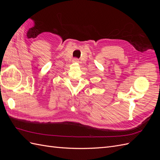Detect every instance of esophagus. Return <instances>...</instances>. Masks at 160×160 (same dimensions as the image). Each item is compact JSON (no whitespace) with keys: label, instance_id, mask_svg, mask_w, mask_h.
<instances>
[{"label":"esophagus","instance_id":"34e87169","mask_svg":"<svg viewBox=\"0 0 160 160\" xmlns=\"http://www.w3.org/2000/svg\"><path fill=\"white\" fill-rule=\"evenodd\" d=\"M72 61H73L74 62H79V59H77V58H75V59H73V60H72Z\"/></svg>","mask_w":160,"mask_h":160}]
</instances>
